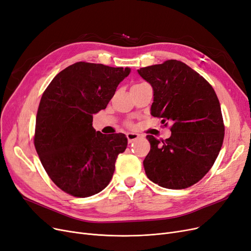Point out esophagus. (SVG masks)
<instances>
[{
	"mask_svg": "<svg viewBox=\"0 0 251 251\" xmlns=\"http://www.w3.org/2000/svg\"><path fill=\"white\" fill-rule=\"evenodd\" d=\"M126 136H127V139H128V143L129 144L133 143V141H135V140H137L139 138V134L138 133H134V132H128L126 134Z\"/></svg>",
	"mask_w": 251,
	"mask_h": 251,
	"instance_id": "34e87169",
	"label": "esophagus"
}]
</instances>
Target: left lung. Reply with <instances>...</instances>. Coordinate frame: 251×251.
<instances>
[{
    "label": "left lung",
    "instance_id": "8db88e82",
    "mask_svg": "<svg viewBox=\"0 0 251 251\" xmlns=\"http://www.w3.org/2000/svg\"><path fill=\"white\" fill-rule=\"evenodd\" d=\"M137 72L154 92L151 116L172 123L171 136L165 140L147 135L151 144L144 160L147 176L162 188H189L210 170L223 146L219 99L202 75L178 60Z\"/></svg>",
    "mask_w": 251,
    "mask_h": 251
}]
</instances>
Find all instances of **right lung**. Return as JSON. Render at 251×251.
Instances as JSON below:
<instances>
[{"label": "right lung", "instance_id": "right-lung-1", "mask_svg": "<svg viewBox=\"0 0 251 251\" xmlns=\"http://www.w3.org/2000/svg\"><path fill=\"white\" fill-rule=\"evenodd\" d=\"M130 72L81 61L57 74L43 93L34 143L43 167L63 192L85 198L110 183L127 137L96 132L93 114L106 107Z\"/></svg>", "mask_w": 251, "mask_h": 251}]
</instances>
